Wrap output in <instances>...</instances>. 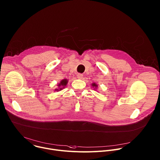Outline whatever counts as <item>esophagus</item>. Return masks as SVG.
<instances>
[{
  "label": "esophagus",
  "instance_id": "obj_1",
  "mask_svg": "<svg viewBox=\"0 0 160 160\" xmlns=\"http://www.w3.org/2000/svg\"><path fill=\"white\" fill-rule=\"evenodd\" d=\"M83 74H81V73H78L77 74V78H78V79H82L83 78Z\"/></svg>",
  "mask_w": 160,
  "mask_h": 160
}]
</instances>
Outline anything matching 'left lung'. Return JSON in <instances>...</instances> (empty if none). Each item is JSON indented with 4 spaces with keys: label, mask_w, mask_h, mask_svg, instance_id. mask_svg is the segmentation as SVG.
<instances>
[{
    "label": "left lung",
    "mask_w": 160,
    "mask_h": 160,
    "mask_svg": "<svg viewBox=\"0 0 160 160\" xmlns=\"http://www.w3.org/2000/svg\"><path fill=\"white\" fill-rule=\"evenodd\" d=\"M92 87H93V88H94L93 89H97L98 87V85H97L96 83H92Z\"/></svg>",
    "instance_id": "1"
}]
</instances>
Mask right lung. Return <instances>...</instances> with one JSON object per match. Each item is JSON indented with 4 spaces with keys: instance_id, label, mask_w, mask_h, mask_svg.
I'll return each mask as SVG.
<instances>
[{
    "instance_id": "right-lung-1",
    "label": "right lung",
    "mask_w": 160,
    "mask_h": 160,
    "mask_svg": "<svg viewBox=\"0 0 160 160\" xmlns=\"http://www.w3.org/2000/svg\"><path fill=\"white\" fill-rule=\"evenodd\" d=\"M68 82V80H67V79H66V78H65V79L61 80L60 82L59 83H58L57 86L58 87V88H56V89H55V91H60V90H62V89H63V88L67 86Z\"/></svg>"
}]
</instances>
